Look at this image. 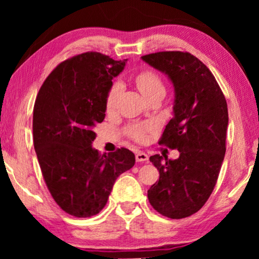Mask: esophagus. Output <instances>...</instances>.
<instances>
[{
	"mask_svg": "<svg viewBox=\"0 0 259 259\" xmlns=\"http://www.w3.org/2000/svg\"><path fill=\"white\" fill-rule=\"evenodd\" d=\"M136 160L138 162H147L148 161V155L146 153H144V152H137Z\"/></svg>",
	"mask_w": 259,
	"mask_h": 259,
	"instance_id": "esophagus-1",
	"label": "esophagus"
}]
</instances>
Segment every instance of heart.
<instances>
[{
    "label": "heart",
    "instance_id": "obj_1",
    "mask_svg": "<svg viewBox=\"0 0 259 259\" xmlns=\"http://www.w3.org/2000/svg\"><path fill=\"white\" fill-rule=\"evenodd\" d=\"M134 82H136L137 87L139 88L141 94L145 98L158 93V92L165 93V87L161 77L151 69H144L138 72L134 75ZM121 90V84L119 82H114L109 88L107 97H106V108H107V111H113L115 108ZM150 130L151 126L147 125V123H133V125L127 127L126 133L131 139L137 141V143H143L146 139V136L150 132Z\"/></svg>",
    "mask_w": 259,
    "mask_h": 259
}]
</instances>
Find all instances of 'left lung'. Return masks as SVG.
Returning <instances> with one entry per match:
<instances>
[{"label":"left lung","mask_w":259,"mask_h":259,"mask_svg":"<svg viewBox=\"0 0 259 259\" xmlns=\"http://www.w3.org/2000/svg\"><path fill=\"white\" fill-rule=\"evenodd\" d=\"M141 59L165 73L175 87L173 118L159 145L180 153L175 160L150 157L159 180L147 197L160 214L182 219L204 206L217 183L226 151L228 105L213 74L190 53L158 52Z\"/></svg>","instance_id":"left-lung-1"}]
</instances>
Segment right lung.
I'll return each instance as SVG.
<instances>
[{
	"instance_id": "1",
	"label": "right lung",
	"mask_w": 259,
	"mask_h": 259,
	"mask_svg": "<svg viewBox=\"0 0 259 259\" xmlns=\"http://www.w3.org/2000/svg\"><path fill=\"white\" fill-rule=\"evenodd\" d=\"M126 61L98 52L67 59L49 74L35 100L33 138L42 176L55 203L74 217L99 213L116 178L136 162L127 148L101 155L92 147L112 80Z\"/></svg>"
}]
</instances>
